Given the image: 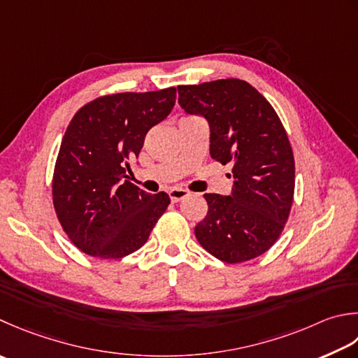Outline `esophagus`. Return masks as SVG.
<instances>
[{"label":"esophagus","mask_w":358,"mask_h":358,"mask_svg":"<svg viewBox=\"0 0 358 358\" xmlns=\"http://www.w3.org/2000/svg\"><path fill=\"white\" fill-rule=\"evenodd\" d=\"M187 195H189V191H186V189H181V187H173L169 191V197L173 203L183 200L185 197H187Z\"/></svg>","instance_id":"1"}]
</instances>
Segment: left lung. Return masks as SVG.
I'll use <instances>...</instances> for the list:
<instances>
[{
  "instance_id": "left-lung-1",
  "label": "left lung",
  "mask_w": 358,
  "mask_h": 358,
  "mask_svg": "<svg viewBox=\"0 0 358 358\" xmlns=\"http://www.w3.org/2000/svg\"><path fill=\"white\" fill-rule=\"evenodd\" d=\"M180 105L211 129V157L233 166L229 197L205 194L206 217L195 237L209 255L241 264L270 250L289 219L295 194V158L275 108L241 79L180 85Z\"/></svg>"
}]
</instances>
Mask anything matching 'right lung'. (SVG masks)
<instances>
[{
	"label": "right lung",
	"mask_w": 358,
	"mask_h": 358,
	"mask_svg": "<svg viewBox=\"0 0 358 358\" xmlns=\"http://www.w3.org/2000/svg\"><path fill=\"white\" fill-rule=\"evenodd\" d=\"M175 99V87L105 94L73 116L55 159L52 205L69 241L85 255H131L169 206L166 192L147 194L125 180V172L147 131L171 113Z\"/></svg>",
	"instance_id": "obj_1"
}]
</instances>
